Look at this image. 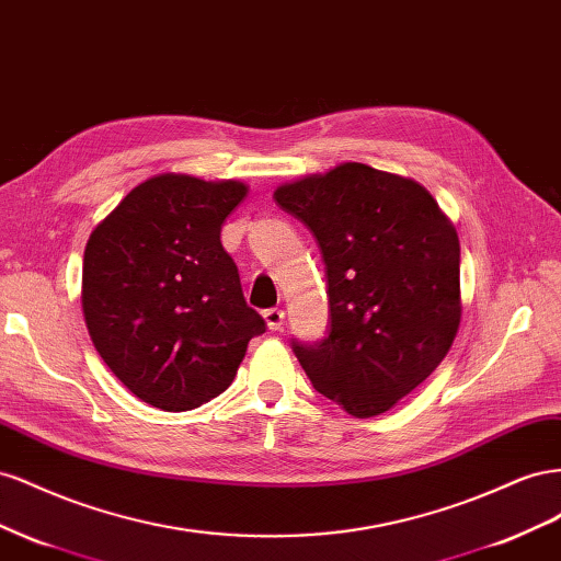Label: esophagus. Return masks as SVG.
<instances>
[{
	"instance_id": "esophagus-1",
	"label": "esophagus",
	"mask_w": 561,
	"mask_h": 561,
	"mask_svg": "<svg viewBox=\"0 0 561 561\" xmlns=\"http://www.w3.org/2000/svg\"><path fill=\"white\" fill-rule=\"evenodd\" d=\"M263 317H265V324L270 331H279L284 327V310H279V308L265 310Z\"/></svg>"
}]
</instances>
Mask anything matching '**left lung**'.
Returning a JSON list of instances; mask_svg holds the SVG:
<instances>
[{"label": "left lung", "instance_id": "8db88e82", "mask_svg": "<svg viewBox=\"0 0 561 561\" xmlns=\"http://www.w3.org/2000/svg\"><path fill=\"white\" fill-rule=\"evenodd\" d=\"M327 265L331 331L294 341L317 392L374 419L437 369L460 327V242L435 197L404 175L345 162L282 183Z\"/></svg>", "mask_w": 561, "mask_h": 561}]
</instances>
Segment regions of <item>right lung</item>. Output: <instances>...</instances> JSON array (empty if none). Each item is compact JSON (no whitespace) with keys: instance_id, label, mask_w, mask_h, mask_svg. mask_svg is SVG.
Returning <instances> with one entry per match:
<instances>
[{"instance_id":"obj_1","label":"right lung","mask_w":561,"mask_h":561,"mask_svg":"<svg viewBox=\"0 0 561 561\" xmlns=\"http://www.w3.org/2000/svg\"><path fill=\"white\" fill-rule=\"evenodd\" d=\"M242 181L159 173L93 228L82 310L103 362L142 402L190 411L230 388L249 341L265 331L220 226Z\"/></svg>"}]
</instances>
